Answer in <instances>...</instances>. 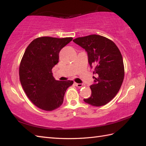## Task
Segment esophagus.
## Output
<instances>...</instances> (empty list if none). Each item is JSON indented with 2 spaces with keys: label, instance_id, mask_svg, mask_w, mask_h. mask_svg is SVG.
I'll return each mask as SVG.
<instances>
[{
  "label": "esophagus",
  "instance_id": "esophagus-1",
  "mask_svg": "<svg viewBox=\"0 0 146 146\" xmlns=\"http://www.w3.org/2000/svg\"><path fill=\"white\" fill-rule=\"evenodd\" d=\"M75 85L77 86V87H82V86H83V85L82 84V83H75Z\"/></svg>",
  "mask_w": 146,
  "mask_h": 146
}]
</instances>
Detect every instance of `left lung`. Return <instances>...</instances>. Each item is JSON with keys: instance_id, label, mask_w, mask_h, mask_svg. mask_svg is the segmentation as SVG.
<instances>
[{"instance_id": "left-lung-1", "label": "left lung", "mask_w": 146, "mask_h": 146, "mask_svg": "<svg viewBox=\"0 0 146 146\" xmlns=\"http://www.w3.org/2000/svg\"><path fill=\"white\" fill-rule=\"evenodd\" d=\"M73 41L87 52L88 63L96 75L90 85L91 96L83 100L92 106H103L115 97L124 78L120 51L113 41L100 35L78 38Z\"/></svg>"}]
</instances>
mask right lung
<instances>
[{"instance_id": "add662e5", "label": "right lung", "mask_w": 146, "mask_h": 146, "mask_svg": "<svg viewBox=\"0 0 146 146\" xmlns=\"http://www.w3.org/2000/svg\"><path fill=\"white\" fill-rule=\"evenodd\" d=\"M72 38L41 37L27 46L19 66L21 85L29 100L42 110L51 111L62 105L67 88L73 81H59L52 69L59 62L61 49Z\"/></svg>"}]
</instances>
